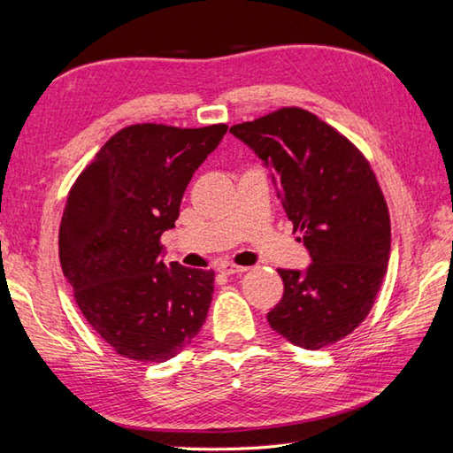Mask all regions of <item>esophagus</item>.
<instances>
[{
    "mask_svg": "<svg viewBox=\"0 0 453 453\" xmlns=\"http://www.w3.org/2000/svg\"><path fill=\"white\" fill-rule=\"evenodd\" d=\"M217 272H220L223 275H234V273H242L246 272L244 265H236V264H230V262H223L217 265Z\"/></svg>",
    "mask_w": 453,
    "mask_h": 453,
    "instance_id": "1",
    "label": "esophagus"
}]
</instances>
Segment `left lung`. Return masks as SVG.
Listing matches in <instances>:
<instances>
[{"mask_svg": "<svg viewBox=\"0 0 453 453\" xmlns=\"http://www.w3.org/2000/svg\"><path fill=\"white\" fill-rule=\"evenodd\" d=\"M230 133L270 170L311 254L304 270H280L283 297L267 322L295 346L338 342L372 311L389 265L391 223L373 170L348 138L299 107Z\"/></svg>", "mask_w": 453, "mask_h": 453, "instance_id": "left-lung-1", "label": "left lung"}]
</instances>
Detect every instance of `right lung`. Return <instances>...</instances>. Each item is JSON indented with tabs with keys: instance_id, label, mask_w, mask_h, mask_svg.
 <instances>
[{
	"instance_id": "obj_1",
	"label": "right lung",
	"mask_w": 453,
	"mask_h": 453,
	"mask_svg": "<svg viewBox=\"0 0 453 453\" xmlns=\"http://www.w3.org/2000/svg\"><path fill=\"white\" fill-rule=\"evenodd\" d=\"M225 134L226 125L127 127L70 189L58 236L64 278L89 325L128 359L165 362L207 319L215 273L165 265L160 236Z\"/></svg>"
}]
</instances>
